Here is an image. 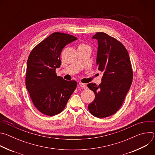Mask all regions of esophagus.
Returning <instances> with one entry per match:
<instances>
[{"label":"esophagus","mask_w":155,"mask_h":155,"mask_svg":"<svg viewBox=\"0 0 155 155\" xmlns=\"http://www.w3.org/2000/svg\"><path fill=\"white\" fill-rule=\"evenodd\" d=\"M79 86L80 87H81L82 88H83V89H84V90H86V89H87V88L85 84H83V83H79Z\"/></svg>","instance_id":"34e87169"}]
</instances>
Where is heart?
<instances>
[{
	"label": "heart",
	"mask_w": 155,
	"mask_h": 155,
	"mask_svg": "<svg viewBox=\"0 0 155 155\" xmlns=\"http://www.w3.org/2000/svg\"><path fill=\"white\" fill-rule=\"evenodd\" d=\"M79 47H87V46H86V45H85L84 44H81V45L79 46Z\"/></svg>",
	"instance_id": "heart-1"
}]
</instances>
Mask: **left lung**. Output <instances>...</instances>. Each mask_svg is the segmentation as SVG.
I'll return each instance as SVG.
<instances>
[{
    "label": "left lung",
    "mask_w": 155,
    "mask_h": 155,
    "mask_svg": "<svg viewBox=\"0 0 155 155\" xmlns=\"http://www.w3.org/2000/svg\"><path fill=\"white\" fill-rule=\"evenodd\" d=\"M92 38L97 40V69L103 72L102 82L87 86L95 94L88 105L90 112L103 118L115 114L122 105L131 86L133 74L128 52L123 44L104 32H97Z\"/></svg>",
    "instance_id": "8db88e82"
}]
</instances>
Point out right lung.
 I'll list each match as a JSON object with an SVG mask.
<instances>
[{
	"label": "right lung",
	"instance_id": "obj_1",
	"mask_svg": "<svg viewBox=\"0 0 155 155\" xmlns=\"http://www.w3.org/2000/svg\"><path fill=\"white\" fill-rule=\"evenodd\" d=\"M77 38L68 34L54 32L32 50L28 62L26 86L35 107L48 116L61 113L76 89L75 80L57 76L62 49Z\"/></svg>",
	"mask_w": 155,
	"mask_h": 155
}]
</instances>
